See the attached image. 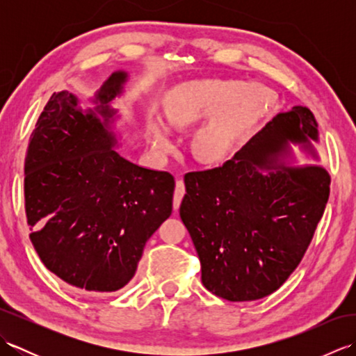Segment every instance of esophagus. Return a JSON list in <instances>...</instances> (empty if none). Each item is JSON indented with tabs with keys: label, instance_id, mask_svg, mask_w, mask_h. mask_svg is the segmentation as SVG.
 I'll return each mask as SVG.
<instances>
[{
	"label": "esophagus",
	"instance_id": "34e87169",
	"mask_svg": "<svg viewBox=\"0 0 356 356\" xmlns=\"http://www.w3.org/2000/svg\"><path fill=\"white\" fill-rule=\"evenodd\" d=\"M184 194H185L184 180L182 179H177L176 180V190H174V199H172L174 209H179L180 202H182V199H184Z\"/></svg>",
	"mask_w": 356,
	"mask_h": 356
}]
</instances>
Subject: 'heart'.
Masks as SVG:
<instances>
[{
  "mask_svg": "<svg viewBox=\"0 0 356 356\" xmlns=\"http://www.w3.org/2000/svg\"><path fill=\"white\" fill-rule=\"evenodd\" d=\"M274 104V92L240 79L188 81L162 96L163 115L174 128L185 130L211 118L191 140L195 161L211 166L223 163ZM147 127L153 147L168 151L171 139L163 120L148 115Z\"/></svg>",
  "mask_w": 356,
  "mask_h": 356,
  "instance_id": "1",
  "label": "heart"
}]
</instances>
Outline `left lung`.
<instances>
[{
    "mask_svg": "<svg viewBox=\"0 0 356 356\" xmlns=\"http://www.w3.org/2000/svg\"><path fill=\"white\" fill-rule=\"evenodd\" d=\"M312 111L280 113L231 161L185 174L180 218L202 266V283L228 301L268 297L298 266L329 200L320 166L277 168L287 142L318 140ZM283 168V166H278Z\"/></svg>",
    "mask_w": 356,
    "mask_h": 356,
    "instance_id": "1",
    "label": "left lung"
}]
</instances>
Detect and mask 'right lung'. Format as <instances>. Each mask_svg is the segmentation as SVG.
Returning a JSON list of instances; mask_svg holds the SVG:
<instances>
[{"label": "right lung", "instance_id": "add662e5", "mask_svg": "<svg viewBox=\"0 0 356 356\" xmlns=\"http://www.w3.org/2000/svg\"><path fill=\"white\" fill-rule=\"evenodd\" d=\"M127 74L101 88L108 102ZM69 92L53 93L30 134L24 162V207L30 240L44 266L92 293L119 291L133 278L147 240L172 211L174 177L128 162L115 138Z\"/></svg>", "mask_w": 356, "mask_h": 356}]
</instances>
